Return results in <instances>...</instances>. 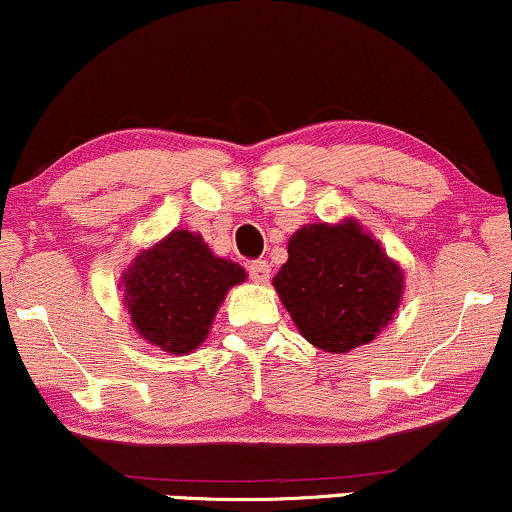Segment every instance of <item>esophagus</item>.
Listing matches in <instances>:
<instances>
[{
  "instance_id": "1",
  "label": "esophagus",
  "mask_w": 512,
  "mask_h": 512,
  "mask_svg": "<svg viewBox=\"0 0 512 512\" xmlns=\"http://www.w3.org/2000/svg\"><path fill=\"white\" fill-rule=\"evenodd\" d=\"M249 277L256 282V285H266L268 277H270L268 261H263V258H258V261H251L249 263Z\"/></svg>"
}]
</instances>
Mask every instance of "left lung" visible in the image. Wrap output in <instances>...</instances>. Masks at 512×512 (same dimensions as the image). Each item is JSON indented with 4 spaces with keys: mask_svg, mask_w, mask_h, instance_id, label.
I'll return each instance as SVG.
<instances>
[{
    "mask_svg": "<svg viewBox=\"0 0 512 512\" xmlns=\"http://www.w3.org/2000/svg\"><path fill=\"white\" fill-rule=\"evenodd\" d=\"M273 287L301 337L346 353L372 342L394 318L403 270L356 220L304 225L289 237Z\"/></svg>",
    "mask_w": 512,
    "mask_h": 512,
    "instance_id": "1",
    "label": "left lung"
}]
</instances>
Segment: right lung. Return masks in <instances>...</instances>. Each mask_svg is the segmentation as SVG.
Wrapping results in <instances>:
<instances>
[{
	"label": "right lung",
	"mask_w": 512,
	"mask_h": 512,
	"mask_svg": "<svg viewBox=\"0 0 512 512\" xmlns=\"http://www.w3.org/2000/svg\"><path fill=\"white\" fill-rule=\"evenodd\" d=\"M244 280L242 266L218 258L189 230H173L140 251L121 277L132 327L175 356L204 344L227 289Z\"/></svg>",
	"instance_id": "obj_1"
}]
</instances>
